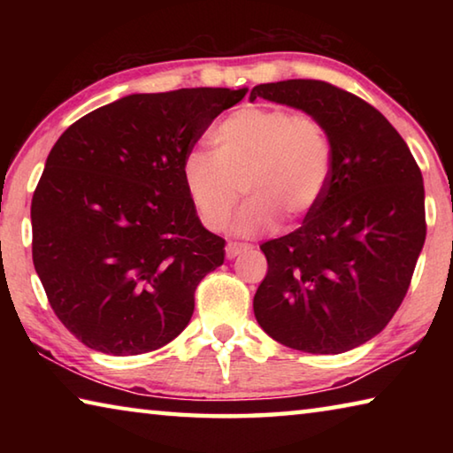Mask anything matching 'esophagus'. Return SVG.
<instances>
[{
  "label": "esophagus",
  "mask_w": 453,
  "mask_h": 453,
  "mask_svg": "<svg viewBox=\"0 0 453 453\" xmlns=\"http://www.w3.org/2000/svg\"><path fill=\"white\" fill-rule=\"evenodd\" d=\"M248 250H250L248 243L229 242V243L226 245V256H227V259H234V257H237V256L243 254V251H248Z\"/></svg>",
  "instance_id": "1"
}]
</instances>
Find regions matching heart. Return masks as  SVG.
Here are the masks:
<instances>
[{"label": "heart", "instance_id": "heart-1", "mask_svg": "<svg viewBox=\"0 0 453 453\" xmlns=\"http://www.w3.org/2000/svg\"><path fill=\"white\" fill-rule=\"evenodd\" d=\"M211 145L213 153H188L181 178L199 219L213 232L232 218L240 183L250 197L234 232L251 237L278 226L280 216H308L332 180V135L311 113L243 105L216 126Z\"/></svg>", "mask_w": 453, "mask_h": 453}]
</instances>
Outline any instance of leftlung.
Instances as JSON below:
<instances>
[{
    "label": "left lung",
    "instance_id": "obj_1",
    "mask_svg": "<svg viewBox=\"0 0 453 453\" xmlns=\"http://www.w3.org/2000/svg\"><path fill=\"white\" fill-rule=\"evenodd\" d=\"M319 118L334 143L332 180L302 227L259 245L267 273L254 296L264 332L305 354H343L400 308L426 242L421 172L395 127L332 83H262L250 102Z\"/></svg>",
    "mask_w": 453,
    "mask_h": 453
}]
</instances>
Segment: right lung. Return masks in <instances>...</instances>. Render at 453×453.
I'll return each mask as SVG.
<instances>
[{
  "label": "right lung",
  "instance_id": "right-lung-1",
  "mask_svg": "<svg viewBox=\"0 0 453 453\" xmlns=\"http://www.w3.org/2000/svg\"><path fill=\"white\" fill-rule=\"evenodd\" d=\"M248 88L132 94L75 121L32 199V254L50 305L88 348L137 356L178 337L224 264L183 188L181 164Z\"/></svg>",
  "mask_w": 453,
  "mask_h": 453
}]
</instances>
